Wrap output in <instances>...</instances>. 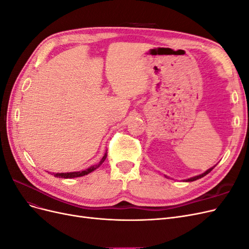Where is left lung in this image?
I'll return each instance as SVG.
<instances>
[{
	"label": "left lung",
	"mask_w": 249,
	"mask_h": 249,
	"mask_svg": "<svg viewBox=\"0 0 249 249\" xmlns=\"http://www.w3.org/2000/svg\"><path fill=\"white\" fill-rule=\"evenodd\" d=\"M216 166V165H214V166L213 167H211V168H209L207 171H205V172H203V173H201V175H198V176H195V177H192V178H187V179H185L186 180V182H193V180H196V179H198V178H203V177H205V176H207L208 175V173L209 172H211V171H212L213 170V168ZM165 177H166V176H165ZM167 178V177H166Z\"/></svg>",
	"instance_id": "left-lung-1"
}]
</instances>
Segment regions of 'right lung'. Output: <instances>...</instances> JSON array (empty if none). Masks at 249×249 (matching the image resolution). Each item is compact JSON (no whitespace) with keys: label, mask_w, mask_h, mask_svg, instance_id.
Returning a JSON list of instances; mask_svg holds the SVG:
<instances>
[{"label":"right lung","mask_w":249,"mask_h":249,"mask_svg":"<svg viewBox=\"0 0 249 249\" xmlns=\"http://www.w3.org/2000/svg\"><path fill=\"white\" fill-rule=\"evenodd\" d=\"M107 158V153L104 155V157L102 158V160L100 161V163L97 165H93V166H90L89 168L85 169V170H82V171H73V172H53L52 175L54 176L55 178H79V177H83V176H86L88 173L94 171L96 168H99L101 165L104 163V161L106 160Z\"/></svg>","instance_id":"1"}]
</instances>
